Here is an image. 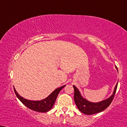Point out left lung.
I'll list each match as a JSON object with an SVG mask.
<instances>
[{
  "instance_id": "left-lung-1",
  "label": "left lung",
  "mask_w": 127,
  "mask_h": 127,
  "mask_svg": "<svg viewBox=\"0 0 127 127\" xmlns=\"http://www.w3.org/2000/svg\"><path fill=\"white\" fill-rule=\"evenodd\" d=\"M116 67L117 70H118L117 67ZM117 86H118V84L117 83L113 94L108 98L98 102H92L84 98L81 95L77 88L73 86L74 89V100L75 103L76 104L78 110L83 114L87 115H92L94 114L99 113V112H101L105 109H106L111 103L114 97L115 93H116Z\"/></svg>"
}]
</instances>
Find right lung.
<instances>
[{
  "instance_id": "obj_1",
  "label": "right lung",
  "mask_w": 127,
  "mask_h": 127,
  "mask_svg": "<svg viewBox=\"0 0 127 127\" xmlns=\"http://www.w3.org/2000/svg\"><path fill=\"white\" fill-rule=\"evenodd\" d=\"M65 86V85L57 88L54 91H53L47 98L40 101H31L24 98L17 93L14 87L13 88L14 93H15L17 97L25 106H26L30 110L34 111L40 112V113H46L52 108L59 93Z\"/></svg>"
}]
</instances>
